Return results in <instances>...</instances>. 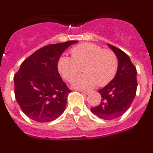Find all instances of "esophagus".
<instances>
[{"mask_svg":"<svg viewBox=\"0 0 153 153\" xmlns=\"http://www.w3.org/2000/svg\"><path fill=\"white\" fill-rule=\"evenodd\" d=\"M80 92H82V93L86 94V95L89 94V93H90V91H88V90H80Z\"/></svg>","mask_w":153,"mask_h":153,"instance_id":"esophagus-1","label":"esophagus"}]
</instances>
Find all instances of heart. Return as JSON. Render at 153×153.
Instances as JSON below:
<instances>
[{
    "mask_svg": "<svg viewBox=\"0 0 153 153\" xmlns=\"http://www.w3.org/2000/svg\"><path fill=\"white\" fill-rule=\"evenodd\" d=\"M72 57L61 56L58 60V70L65 79L71 81L83 68L84 74L73 81L75 88L86 90L105 86L114 78L118 69V59L111 50L100 46L84 43L71 50Z\"/></svg>",
    "mask_w": 153,
    "mask_h": 153,
    "instance_id": "1",
    "label": "heart"
}]
</instances>
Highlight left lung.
I'll return each instance as SVG.
<instances>
[{"mask_svg":"<svg viewBox=\"0 0 153 153\" xmlns=\"http://www.w3.org/2000/svg\"><path fill=\"white\" fill-rule=\"evenodd\" d=\"M108 46L118 59L117 72L106 86L98 90L101 102L90 110L100 119L111 120L123 116L130 107L137 89V71L126 53L111 44Z\"/></svg>","mask_w":153,"mask_h":153,"instance_id":"8db88e82","label":"left lung"}]
</instances>
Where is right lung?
I'll use <instances>...</instances> for the list:
<instances>
[{"instance_id": "add662e5", "label": "right lung", "mask_w": 153, "mask_h": 153, "mask_svg": "<svg viewBox=\"0 0 153 153\" xmlns=\"http://www.w3.org/2000/svg\"><path fill=\"white\" fill-rule=\"evenodd\" d=\"M71 40L50 44L35 51L13 76L17 102L24 114L39 123L51 122L64 112L71 90L58 72V60Z\"/></svg>"}]
</instances>
